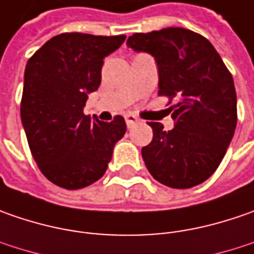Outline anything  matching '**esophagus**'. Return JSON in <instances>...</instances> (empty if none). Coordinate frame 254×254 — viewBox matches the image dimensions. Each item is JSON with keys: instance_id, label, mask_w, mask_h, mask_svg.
Masks as SVG:
<instances>
[{"instance_id": "34e87169", "label": "esophagus", "mask_w": 254, "mask_h": 254, "mask_svg": "<svg viewBox=\"0 0 254 254\" xmlns=\"http://www.w3.org/2000/svg\"><path fill=\"white\" fill-rule=\"evenodd\" d=\"M124 117H126V123H127V126H128V127H131L134 123L138 122V119H137L134 114H131V113H127Z\"/></svg>"}]
</instances>
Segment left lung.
I'll use <instances>...</instances> for the list:
<instances>
[{
	"label": "left lung",
	"mask_w": 254,
	"mask_h": 254,
	"mask_svg": "<svg viewBox=\"0 0 254 254\" xmlns=\"http://www.w3.org/2000/svg\"><path fill=\"white\" fill-rule=\"evenodd\" d=\"M134 51L151 54L158 64V94L168 97L175 127L148 123L152 141L142 147L147 170L170 188L187 190L219 167L238 123L233 77L209 41L185 28H164L128 36Z\"/></svg>",
	"instance_id": "left-lung-1"
}]
</instances>
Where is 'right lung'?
I'll use <instances>...</instances> for the list:
<instances>
[{
  "label": "right lung",
  "instance_id": "right-lung-1",
  "mask_svg": "<svg viewBox=\"0 0 254 254\" xmlns=\"http://www.w3.org/2000/svg\"><path fill=\"white\" fill-rule=\"evenodd\" d=\"M126 35L64 32L51 38L25 67L21 120L38 168L52 184L80 190L100 180L123 138L126 122L90 119L87 93L99 89L103 59Z\"/></svg>",
  "mask_w": 254,
  "mask_h": 254
}]
</instances>
